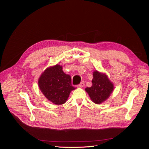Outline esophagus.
<instances>
[{
    "label": "esophagus",
    "instance_id": "obj_1",
    "mask_svg": "<svg viewBox=\"0 0 149 149\" xmlns=\"http://www.w3.org/2000/svg\"><path fill=\"white\" fill-rule=\"evenodd\" d=\"M84 81H82L79 84H78V87L83 88V87H84Z\"/></svg>",
    "mask_w": 149,
    "mask_h": 149
}]
</instances>
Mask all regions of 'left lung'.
<instances>
[{"instance_id": "left-lung-1", "label": "left lung", "mask_w": 149, "mask_h": 149, "mask_svg": "<svg viewBox=\"0 0 149 149\" xmlns=\"http://www.w3.org/2000/svg\"><path fill=\"white\" fill-rule=\"evenodd\" d=\"M92 86L85 89L91 101L97 104L106 101L113 92L114 86L106 74L97 70L93 71Z\"/></svg>"}]
</instances>
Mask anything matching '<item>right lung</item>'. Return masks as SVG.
Listing matches in <instances>:
<instances>
[{
  "label": "right lung",
  "instance_id": "obj_1",
  "mask_svg": "<svg viewBox=\"0 0 149 149\" xmlns=\"http://www.w3.org/2000/svg\"><path fill=\"white\" fill-rule=\"evenodd\" d=\"M38 83L43 95L56 105L65 103L71 91L76 89L71 84V76L58 64L47 68L40 75Z\"/></svg>",
  "mask_w": 149,
  "mask_h": 149
}]
</instances>
